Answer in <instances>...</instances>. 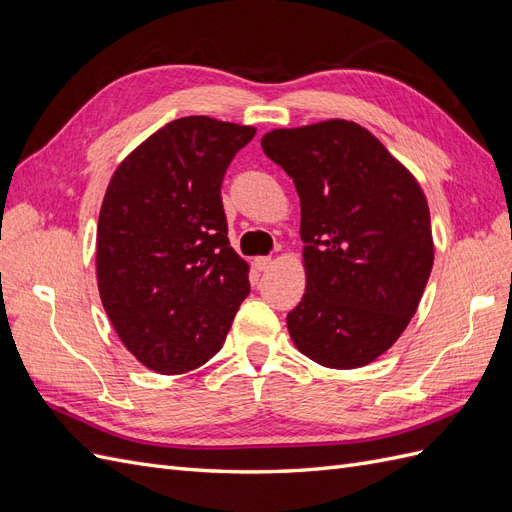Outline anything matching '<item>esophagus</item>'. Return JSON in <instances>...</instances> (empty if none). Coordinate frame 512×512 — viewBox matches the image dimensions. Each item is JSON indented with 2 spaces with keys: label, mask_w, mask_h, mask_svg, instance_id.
I'll use <instances>...</instances> for the list:
<instances>
[{
  "label": "esophagus",
  "mask_w": 512,
  "mask_h": 512,
  "mask_svg": "<svg viewBox=\"0 0 512 512\" xmlns=\"http://www.w3.org/2000/svg\"><path fill=\"white\" fill-rule=\"evenodd\" d=\"M269 265H271V258H269V256H258V258H254V267H256L258 271H265Z\"/></svg>",
  "instance_id": "34e87169"
}]
</instances>
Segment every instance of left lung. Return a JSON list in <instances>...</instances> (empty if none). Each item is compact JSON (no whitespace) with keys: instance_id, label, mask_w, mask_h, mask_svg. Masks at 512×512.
I'll use <instances>...</instances> for the list:
<instances>
[{"instance_id":"8db88e82","label":"left lung","mask_w":512,"mask_h":512,"mask_svg":"<svg viewBox=\"0 0 512 512\" xmlns=\"http://www.w3.org/2000/svg\"><path fill=\"white\" fill-rule=\"evenodd\" d=\"M301 198L307 286L294 346L331 369L376 361L406 331L433 267L427 198L378 138L346 119L262 136Z\"/></svg>"}]
</instances>
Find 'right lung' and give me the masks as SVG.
Returning <instances> with one entry per match:
<instances>
[{"label": "right lung", "instance_id": "obj_1", "mask_svg": "<svg viewBox=\"0 0 512 512\" xmlns=\"http://www.w3.org/2000/svg\"><path fill=\"white\" fill-rule=\"evenodd\" d=\"M254 134L205 115L175 119L108 183L96 239L100 299L123 346L158 374L207 363L250 294L220 190Z\"/></svg>", "mask_w": 512, "mask_h": 512}]
</instances>
